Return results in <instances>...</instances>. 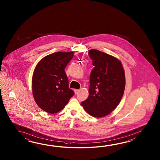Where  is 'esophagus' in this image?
<instances>
[{"instance_id": "esophagus-1", "label": "esophagus", "mask_w": 160, "mask_h": 160, "mask_svg": "<svg viewBox=\"0 0 160 160\" xmlns=\"http://www.w3.org/2000/svg\"><path fill=\"white\" fill-rule=\"evenodd\" d=\"M74 91L75 94H77L79 92V89H74Z\"/></svg>"}]
</instances>
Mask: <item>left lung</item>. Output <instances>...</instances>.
Segmentation results:
<instances>
[{
  "mask_svg": "<svg viewBox=\"0 0 160 160\" xmlns=\"http://www.w3.org/2000/svg\"><path fill=\"white\" fill-rule=\"evenodd\" d=\"M88 54L94 68L90 77L88 97L81 105L90 115L102 117L112 112L122 98L125 72L121 62L112 56L94 49Z\"/></svg>",
  "mask_w": 160,
  "mask_h": 160,
  "instance_id": "1",
  "label": "left lung"
}]
</instances>
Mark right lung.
I'll use <instances>...</instances> for the list:
<instances>
[{
  "label": "right lung",
  "instance_id": "right-lung-1",
  "mask_svg": "<svg viewBox=\"0 0 160 160\" xmlns=\"http://www.w3.org/2000/svg\"><path fill=\"white\" fill-rule=\"evenodd\" d=\"M73 56V52L48 55L35 68L32 79L33 96L38 106L46 112H59L74 94L69 88L65 71Z\"/></svg>",
  "mask_w": 160,
  "mask_h": 160
}]
</instances>
